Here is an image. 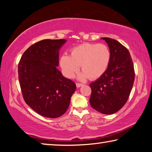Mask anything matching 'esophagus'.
Listing matches in <instances>:
<instances>
[{
    "instance_id": "1",
    "label": "esophagus",
    "mask_w": 152,
    "mask_h": 152,
    "mask_svg": "<svg viewBox=\"0 0 152 152\" xmlns=\"http://www.w3.org/2000/svg\"><path fill=\"white\" fill-rule=\"evenodd\" d=\"M76 84V86L78 87V88H79V87L82 86V85H83V84H81V83H78V82H77V83Z\"/></svg>"
}]
</instances>
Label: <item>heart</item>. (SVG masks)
<instances>
[{"label":"heart","mask_w":152,"mask_h":152,"mask_svg":"<svg viewBox=\"0 0 152 152\" xmlns=\"http://www.w3.org/2000/svg\"><path fill=\"white\" fill-rule=\"evenodd\" d=\"M111 58L108 46L103 43H83L71 50V56L63 54L60 64L64 74L72 78L78 71L80 66L83 71L79 78L96 79L106 72Z\"/></svg>","instance_id":"1"}]
</instances>
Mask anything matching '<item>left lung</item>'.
Segmentation results:
<instances>
[{
    "mask_svg": "<svg viewBox=\"0 0 152 152\" xmlns=\"http://www.w3.org/2000/svg\"><path fill=\"white\" fill-rule=\"evenodd\" d=\"M109 45L111 58L103 75L90 84V104L102 114L111 115L124 106L135 79L134 66L127 48L117 40L103 37Z\"/></svg>",
    "mask_w": 152,
    "mask_h": 152,
    "instance_id": "obj_1",
    "label": "left lung"
}]
</instances>
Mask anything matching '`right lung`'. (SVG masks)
Segmentation results:
<instances>
[{"instance_id":"obj_1","label":"right lung","mask_w":152,"mask_h":152,"mask_svg":"<svg viewBox=\"0 0 152 152\" xmlns=\"http://www.w3.org/2000/svg\"><path fill=\"white\" fill-rule=\"evenodd\" d=\"M66 39H43L25 51L18 65L19 80L26 103L48 118L61 116L76 86L57 68L59 50Z\"/></svg>"}]
</instances>
